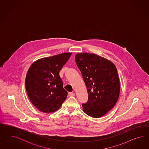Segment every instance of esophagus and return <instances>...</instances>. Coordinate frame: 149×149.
<instances>
[{"label": "esophagus", "instance_id": "esophagus-1", "mask_svg": "<svg viewBox=\"0 0 149 149\" xmlns=\"http://www.w3.org/2000/svg\"><path fill=\"white\" fill-rule=\"evenodd\" d=\"M68 95L69 96H73V95H75V93H72V92H68Z\"/></svg>", "mask_w": 149, "mask_h": 149}]
</instances>
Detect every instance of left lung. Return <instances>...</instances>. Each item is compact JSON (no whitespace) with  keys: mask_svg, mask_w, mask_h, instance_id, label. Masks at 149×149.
<instances>
[{"mask_svg":"<svg viewBox=\"0 0 149 149\" xmlns=\"http://www.w3.org/2000/svg\"><path fill=\"white\" fill-rule=\"evenodd\" d=\"M75 62L88 95L87 102L82 104L83 110L91 117H102L115 106L119 97L117 69L110 61L93 54H77Z\"/></svg>","mask_w":149,"mask_h":149,"instance_id":"left-lung-1","label":"left lung"}]
</instances>
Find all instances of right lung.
<instances>
[{"label": "right lung", "instance_id": "obj_1", "mask_svg": "<svg viewBox=\"0 0 149 149\" xmlns=\"http://www.w3.org/2000/svg\"><path fill=\"white\" fill-rule=\"evenodd\" d=\"M72 53L39 59L32 64L26 77L27 95L32 104L43 113L57 110L67 98L59 72Z\"/></svg>", "mask_w": 149, "mask_h": 149}]
</instances>
